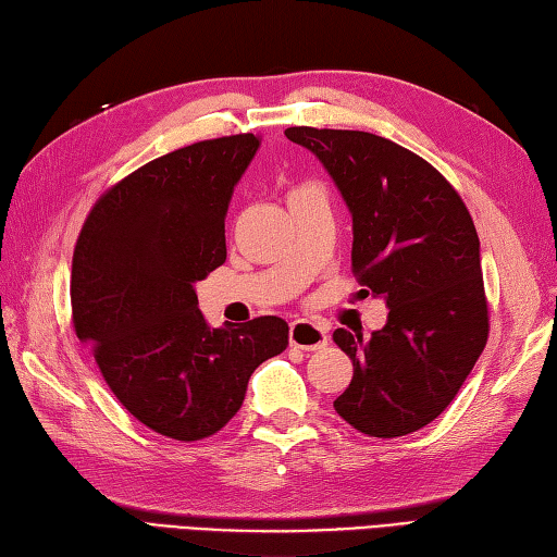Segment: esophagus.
Returning a JSON list of instances; mask_svg holds the SVG:
<instances>
[{
  "label": "esophagus",
  "instance_id": "1",
  "mask_svg": "<svg viewBox=\"0 0 557 557\" xmlns=\"http://www.w3.org/2000/svg\"><path fill=\"white\" fill-rule=\"evenodd\" d=\"M290 346L300 348V350H317V348H324L329 336H326V329L314 324V322H308V320H298L290 324Z\"/></svg>",
  "mask_w": 557,
  "mask_h": 557
}]
</instances>
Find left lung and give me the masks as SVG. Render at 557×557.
<instances>
[{"instance_id": "1", "label": "left lung", "mask_w": 557, "mask_h": 557, "mask_svg": "<svg viewBox=\"0 0 557 557\" xmlns=\"http://www.w3.org/2000/svg\"><path fill=\"white\" fill-rule=\"evenodd\" d=\"M310 149L354 215L360 295H382L380 332L336 329L354 380L334 401L358 433L401 437L433 423L483 354L491 317L481 243L467 203L425 158L356 129L288 127Z\"/></svg>"}]
</instances>
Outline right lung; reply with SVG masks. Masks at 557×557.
Returning <instances> with one entry per match:
<instances>
[{"label": "right lung", "mask_w": 557, "mask_h": 557, "mask_svg": "<svg viewBox=\"0 0 557 557\" xmlns=\"http://www.w3.org/2000/svg\"><path fill=\"white\" fill-rule=\"evenodd\" d=\"M255 134L189 144L136 168L88 211L72 259V324L110 392L158 435L211 437L249 374L288 346L281 317L209 329L195 283L225 262V211Z\"/></svg>", "instance_id": "right-lung-1"}]
</instances>
